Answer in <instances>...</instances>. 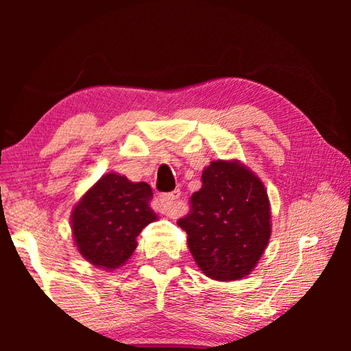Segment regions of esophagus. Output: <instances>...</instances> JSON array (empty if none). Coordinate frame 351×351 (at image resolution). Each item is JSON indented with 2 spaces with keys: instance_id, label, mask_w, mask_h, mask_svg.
Returning <instances> with one entry per match:
<instances>
[{
  "instance_id": "34e87169",
  "label": "esophagus",
  "mask_w": 351,
  "mask_h": 351,
  "mask_svg": "<svg viewBox=\"0 0 351 351\" xmlns=\"http://www.w3.org/2000/svg\"><path fill=\"white\" fill-rule=\"evenodd\" d=\"M181 197V192L178 189L171 190L169 193H162L161 195V203L164 206V213L170 218H175L178 215L176 210V199Z\"/></svg>"
}]
</instances>
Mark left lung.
Wrapping results in <instances>:
<instances>
[{
  "label": "left lung",
  "instance_id": "obj_1",
  "mask_svg": "<svg viewBox=\"0 0 351 351\" xmlns=\"http://www.w3.org/2000/svg\"><path fill=\"white\" fill-rule=\"evenodd\" d=\"M203 186L178 219L198 268L219 282L240 280L258 263L271 237V207L263 182L240 161H212Z\"/></svg>",
  "mask_w": 351,
  "mask_h": 351
}]
</instances>
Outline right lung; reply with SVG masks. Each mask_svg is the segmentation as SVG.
Listing matches in <instances>:
<instances>
[{
	"mask_svg": "<svg viewBox=\"0 0 351 351\" xmlns=\"http://www.w3.org/2000/svg\"><path fill=\"white\" fill-rule=\"evenodd\" d=\"M152 187L106 173L83 195L71 213V229L82 257L100 269H117L132 257L138 235L158 215Z\"/></svg>",
	"mask_w": 351,
	"mask_h": 351,
	"instance_id": "1",
	"label": "right lung"
}]
</instances>
